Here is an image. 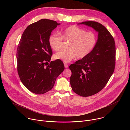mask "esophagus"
Listing matches in <instances>:
<instances>
[{"instance_id": "1", "label": "esophagus", "mask_w": 130, "mask_h": 130, "mask_svg": "<svg viewBox=\"0 0 130 130\" xmlns=\"http://www.w3.org/2000/svg\"><path fill=\"white\" fill-rule=\"evenodd\" d=\"M64 64L65 67L66 68H67L68 67V65L67 64V63H64Z\"/></svg>"}]
</instances>
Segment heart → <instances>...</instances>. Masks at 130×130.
<instances>
[{
	"mask_svg": "<svg viewBox=\"0 0 130 130\" xmlns=\"http://www.w3.org/2000/svg\"><path fill=\"white\" fill-rule=\"evenodd\" d=\"M63 40L69 42L67 50L60 51L54 55V58L69 62L76 57L82 59L86 57L95 47L97 38L92 32H87L77 26H70L62 31L60 35L51 34L48 38L50 47L54 51H59Z\"/></svg>",
	"mask_w": 130,
	"mask_h": 130,
	"instance_id": "1",
	"label": "heart"
}]
</instances>
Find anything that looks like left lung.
Listing matches in <instances>:
<instances>
[{
    "label": "left lung",
    "mask_w": 130,
    "mask_h": 130,
    "mask_svg": "<svg viewBox=\"0 0 130 130\" xmlns=\"http://www.w3.org/2000/svg\"><path fill=\"white\" fill-rule=\"evenodd\" d=\"M80 24L91 27L98 32L94 49L86 57L69 66L72 90L81 96L88 97L101 90L112 76L115 66L116 47L113 36L102 24L92 21Z\"/></svg>",
    "instance_id": "1"
}]
</instances>
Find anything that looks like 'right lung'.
<instances>
[{
  "label": "right lung",
  "mask_w": 130,
  "mask_h": 130,
  "mask_svg": "<svg viewBox=\"0 0 130 130\" xmlns=\"http://www.w3.org/2000/svg\"><path fill=\"white\" fill-rule=\"evenodd\" d=\"M59 25L47 19L34 23L26 28L18 44L16 52L18 76L24 86L34 94H43L50 90L64 70L61 60L50 62L52 51L48 38ZM46 63L48 65L46 66Z\"/></svg>",
  "instance_id": "add662e5"
}]
</instances>
